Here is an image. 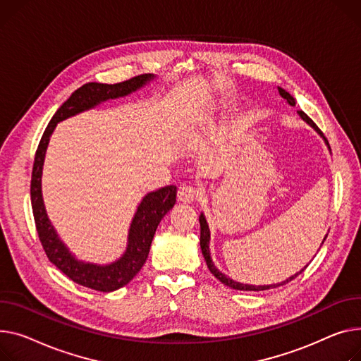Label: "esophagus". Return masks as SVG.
I'll return each instance as SVG.
<instances>
[{"instance_id":"34e87169","label":"esophagus","mask_w":361,"mask_h":361,"mask_svg":"<svg viewBox=\"0 0 361 361\" xmlns=\"http://www.w3.org/2000/svg\"><path fill=\"white\" fill-rule=\"evenodd\" d=\"M199 196H200V191L190 184H184L178 190V199L183 203H193L199 199Z\"/></svg>"}]
</instances>
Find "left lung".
I'll return each instance as SVG.
<instances>
[{"mask_svg":"<svg viewBox=\"0 0 361 361\" xmlns=\"http://www.w3.org/2000/svg\"><path fill=\"white\" fill-rule=\"evenodd\" d=\"M279 92H280V95L281 97L289 103L290 106H296V100L292 97V95L287 92L286 90H283V88H280L279 87ZM299 116L305 120V122L309 125V126H312L314 128L322 137H324V133L319 130V128L314 123V120H312L306 113H303L302 110L299 111ZM324 140H325V143L328 145V142H326V139L324 137ZM329 147V145H328ZM199 222H200V248H202V252H203V257H204V259H206V264H207V267H209V270H210V273L218 279L219 281H222L225 286H229L231 289H235V290H248V292H259V290H269V289H274V287H279V286H283V284H286V283H289V281H292L295 277H298L305 269H302L299 273H296L295 276H292V277H289L287 280H284V281H281V283H277V284H267V286H252V284H244V283H238V281H233L232 279H229V277H226L224 273H221L218 269L214 267V264H213V261H212V258H210V251H209V241H210V231H209V225H207V222H206V218H204V214L202 213L200 216H199ZM324 241H325V238H324ZM324 241H322V244H324Z\"/></svg>","mask_w":361,"mask_h":361,"instance_id":"8db88e82","label":"left lung"}]
</instances>
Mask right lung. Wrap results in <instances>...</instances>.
Masks as SVG:
<instances>
[{"label": "right lung", "instance_id": "1", "mask_svg": "<svg viewBox=\"0 0 361 361\" xmlns=\"http://www.w3.org/2000/svg\"><path fill=\"white\" fill-rule=\"evenodd\" d=\"M151 80H154L152 74H143L117 84H84L82 87L72 92L71 97L54 114L49 125H47V128L43 132V136L39 142V147L35 155L30 196L36 231L42 247L49 261L55 264V266L72 281L99 292L117 290L120 287L128 284L140 271L142 266L148 258L152 239L161 219L166 214V212H170L176 204L177 187L165 185L162 188L151 191V193H148L142 199L130 224L126 251L117 261L107 264V266L84 262L77 259L69 252V250L59 239L56 231L54 229L49 218H47L46 214L42 199V168L44 154L52 132L62 120L71 116H75L81 111H85L88 109H92L102 102L125 97V95L139 90Z\"/></svg>", "mask_w": 361, "mask_h": 361}]
</instances>
